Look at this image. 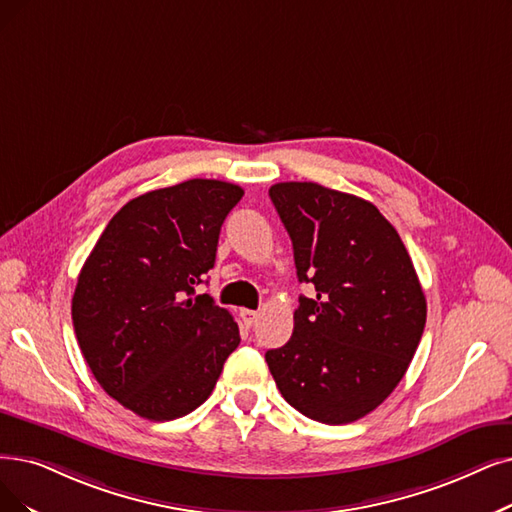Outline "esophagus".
<instances>
[{
	"mask_svg": "<svg viewBox=\"0 0 512 512\" xmlns=\"http://www.w3.org/2000/svg\"><path fill=\"white\" fill-rule=\"evenodd\" d=\"M239 317H241V321L245 323V327H252V325L256 323V319H258V311L241 309V311H239Z\"/></svg>",
	"mask_w": 512,
	"mask_h": 512,
	"instance_id": "1",
	"label": "esophagus"
}]
</instances>
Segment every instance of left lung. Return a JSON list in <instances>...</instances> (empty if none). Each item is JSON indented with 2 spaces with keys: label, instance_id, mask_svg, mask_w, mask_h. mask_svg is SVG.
<instances>
[{
  "label": "left lung",
  "instance_id": "left-lung-1",
  "mask_svg": "<svg viewBox=\"0 0 512 512\" xmlns=\"http://www.w3.org/2000/svg\"><path fill=\"white\" fill-rule=\"evenodd\" d=\"M273 206L294 245V334L267 351L283 399L306 418L349 424L395 391L418 349L426 300L410 254L374 203L317 182H277Z\"/></svg>",
  "mask_w": 512,
  "mask_h": 512
}]
</instances>
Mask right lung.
Masks as SVG:
<instances>
[{
    "label": "right lung",
    "instance_id": "right-lung-1",
    "mask_svg": "<svg viewBox=\"0 0 512 512\" xmlns=\"http://www.w3.org/2000/svg\"><path fill=\"white\" fill-rule=\"evenodd\" d=\"M241 197L208 178L149 191L109 220L81 267L71 304L79 349L107 395L140 418L197 410L237 349L231 313L195 288Z\"/></svg>",
    "mask_w": 512,
    "mask_h": 512
}]
</instances>
